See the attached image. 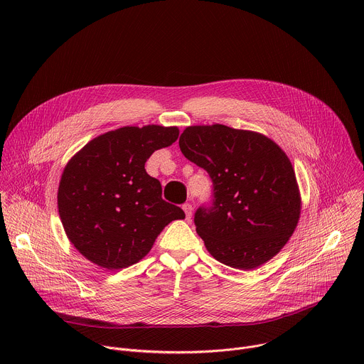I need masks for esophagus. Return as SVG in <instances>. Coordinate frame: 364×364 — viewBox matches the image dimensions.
I'll use <instances>...</instances> for the list:
<instances>
[{"mask_svg": "<svg viewBox=\"0 0 364 364\" xmlns=\"http://www.w3.org/2000/svg\"><path fill=\"white\" fill-rule=\"evenodd\" d=\"M183 210H184V213H186V219L190 220V218H191V215H193V207H191V204H190V203H184V204H183Z\"/></svg>", "mask_w": 364, "mask_h": 364, "instance_id": "esophagus-1", "label": "esophagus"}]
</instances>
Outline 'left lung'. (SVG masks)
Instances as JSON below:
<instances>
[{
	"mask_svg": "<svg viewBox=\"0 0 364 364\" xmlns=\"http://www.w3.org/2000/svg\"><path fill=\"white\" fill-rule=\"evenodd\" d=\"M178 144L213 183L212 200L194 213L207 250L243 271L269 261L294 233L301 210L285 152L261 134L219 124L188 127Z\"/></svg>",
	"mask_w": 364,
	"mask_h": 364,
	"instance_id": "obj_1",
	"label": "left lung"
}]
</instances>
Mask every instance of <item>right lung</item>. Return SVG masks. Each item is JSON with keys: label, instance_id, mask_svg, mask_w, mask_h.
I'll return each instance as SVG.
<instances>
[{"label": "right lung", "instance_id": "right-lung-1", "mask_svg": "<svg viewBox=\"0 0 364 364\" xmlns=\"http://www.w3.org/2000/svg\"><path fill=\"white\" fill-rule=\"evenodd\" d=\"M177 138L176 127H124L92 139L69 161L59 186V215L68 237L90 262L128 268L170 222L186 218L145 171L152 152Z\"/></svg>", "mask_w": 364, "mask_h": 364}]
</instances>
